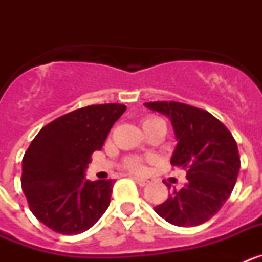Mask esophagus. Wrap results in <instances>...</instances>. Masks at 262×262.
<instances>
[{
	"label": "esophagus",
	"instance_id": "obj_1",
	"mask_svg": "<svg viewBox=\"0 0 262 262\" xmlns=\"http://www.w3.org/2000/svg\"><path fill=\"white\" fill-rule=\"evenodd\" d=\"M135 182L139 185V186H145V185H148V180H145V178H139V177H135Z\"/></svg>",
	"mask_w": 262,
	"mask_h": 262
}]
</instances>
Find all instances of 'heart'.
I'll return each mask as SVG.
<instances>
[{
	"instance_id": "1",
	"label": "heart",
	"mask_w": 262,
	"mask_h": 262,
	"mask_svg": "<svg viewBox=\"0 0 262 262\" xmlns=\"http://www.w3.org/2000/svg\"><path fill=\"white\" fill-rule=\"evenodd\" d=\"M156 124H165L163 119H160L159 117H147L143 119V127L149 128ZM144 161L145 160L140 156H128L124 160V165L127 169H129L134 173H142L144 170Z\"/></svg>"
}]
</instances>
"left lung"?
<instances>
[{
	"instance_id": "left-lung-1",
	"label": "left lung",
	"mask_w": 262,
	"mask_h": 262,
	"mask_svg": "<svg viewBox=\"0 0 262 262\" xmlns=\"http://www.w3.org/2000/svg\"><path fill=\"white\" fill-rule=\"evenodd\" d=\"M144 105L172 122L178 143L170 164L185 169L187 178L186 185L174 189L155 211L173 226H200L211 219L232 193L240 169L236 140L221 120L203 108L176 101Z\"/></svg>"
}]
</instances>
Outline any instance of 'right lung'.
Returning a JSON list of instances; mask_svg holds the SVG:
<instances>
[{
	"label": "right lung",
	"mask_w": 262,
	"mask_h": 262,
	"mask_svg": "<svg viewBox=\"0 0 262 262\" xmlns=\"http://www.w3.org/2000/svg\"><path fill=\"white\" fill-rule=\"evenodd\" d=\"M124 110L120 103L73 110L46 124L27 148L22 190L32 214L55 232H85L107 210L114 180L88 181L85 169Z\"/></svg>",
	"instance_id": "add662e5"
}]
</instances>
